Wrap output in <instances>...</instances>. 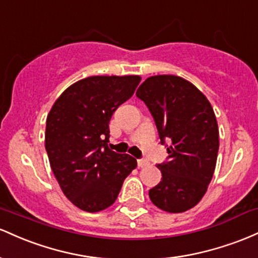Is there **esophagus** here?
<instances>
[{"label": "esophagus", "mask_w": 258, "mask_h": 258, "mask_svg": "<svg viewBox=\"0 0 258 258\" xmlns=\"http://www.w3.org/2000/svg\"><path fill=\"white\" fill-rule=\"evenodd\" d=\"M149 166V162H147L146 160H138V167L139 168H144Z\"/></svg>", "instance_id": "34e87169"}]
</instances>
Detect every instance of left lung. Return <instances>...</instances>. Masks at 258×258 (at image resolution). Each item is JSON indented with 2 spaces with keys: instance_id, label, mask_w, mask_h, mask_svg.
Masks as SVG:
<instances>
[{
  "instance_id": "obj_1",
  "label": "left lung",
  "mask_w": 258,
  "mask_h": 258,
  "mask_svg": "<svg viewBox=\"0 0 258 258\" xmlns=\"http://www.w3.org/2000/svg\"><path fill=\"white\" fill-rule=\"evenodd\" d=\"M137 96L149 107L161 144L169 139L168 162L158 164L162 180L149 191L152 204L181 213L201 201L215 173L219 147L216 114L207 97L184 78L153 75Z\"/></svg>"
}]
</instances>
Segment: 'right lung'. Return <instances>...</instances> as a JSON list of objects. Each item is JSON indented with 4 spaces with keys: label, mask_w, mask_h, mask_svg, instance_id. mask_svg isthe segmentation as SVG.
Returning a JSON list of instances; mask_svg holds the SVG:
<instances>
[{
    "label": "right lung",
    "mask_w": 258,
    "mask_h": 258,
    "mask_svg": "<svg viewBox=\"0 0 258 258\" xmlns=\"http://www.w3.org/2000/svg\"><path fill=\"white\" fill-rule=\"evenodd\" d=\"M139 75H94L72 84L46 119L45 147L66 198L80 210L100 212L118 198L138 166L108 147L112 114L134 94Z\"/></svg>",
    "instance_id": "1"
}]
</instances>
